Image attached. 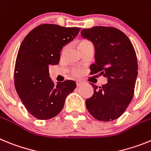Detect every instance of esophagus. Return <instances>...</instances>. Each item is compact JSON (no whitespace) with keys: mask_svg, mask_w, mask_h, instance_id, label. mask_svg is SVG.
<instances>
[{"mask_svg":"<svg viewBox=\"0 0 151 151\" xmlns=\"http://www.w3.org/2000/svg\"><path fill=\"white\" fill-rule=\"evenodd\" d=\"M76 83H77V86H81L82 83H83V81H77Z\"/></svg>","mask_w":151,"mask_h":151,"instance_id":"34e87169","label":"esophagus"}]
</instances>
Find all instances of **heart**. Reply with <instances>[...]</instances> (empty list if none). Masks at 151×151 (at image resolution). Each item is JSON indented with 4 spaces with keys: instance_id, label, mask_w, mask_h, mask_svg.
<instances>
[{
    "instance_id": "b5f03b06",
    "label": "heart",
    "mask_w": 151,
    "mask_h": 151,
    "mask_svg": "<svg viewBox=\"0 0 151 151\" xmlns=\"http://www.w3.org/2000/svg\"><path fill=\"white\" fill-rule=\"evenodd\" d=\"M89 43H90L89 41H86V40H83V41H81V42H80L79 46L80 45H82L89 44ZM72 74L74 76H78L80 74V71L78 70H76V69H74V70H72Z\"/></svg>"
}]
</instances>
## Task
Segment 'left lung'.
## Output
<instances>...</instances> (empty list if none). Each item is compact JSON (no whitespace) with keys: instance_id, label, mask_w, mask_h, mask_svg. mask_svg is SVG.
I'll return each mask as SVG.
<instances>
[{"instance_id":"8db88e82","label":"left lung","mask_w":151,"mask_h":151,"mask_svg":"<svg viewBox=\"0 0 151 151\" xmlns=\"http://www.w3.org/2000/svg\"><path fill=\"white\" fill-rule=\"evenodd\" d=\"M81 35L95 48L90 74L99 73L108 80L99 87L91 83L94 93L86 99V109L99 121L115 120L122 115L134 96L137 61L133 45L124 32L114 27L83 29Z\"/></svg>"}]
</instances>
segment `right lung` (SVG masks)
<instances>
[{"mask_svg": "<svg viewBox=\"0 0 151 151\" xmlns=\"http://www.w3.org/2000/svg\"><path fill=\"white\" fill-rule=\"evenodd\" d=\"M81 28L42 24L31 30L20 45L14 69V85L29 112L39 120L54 118L62 110L76 83L67 80L55 84L48 66L60 61V53Z\"/></svg>", "mask_w": 151, "mask_h": 151, "instance_id": "right-lung-1", "label": "right lung"}]
</instances>
